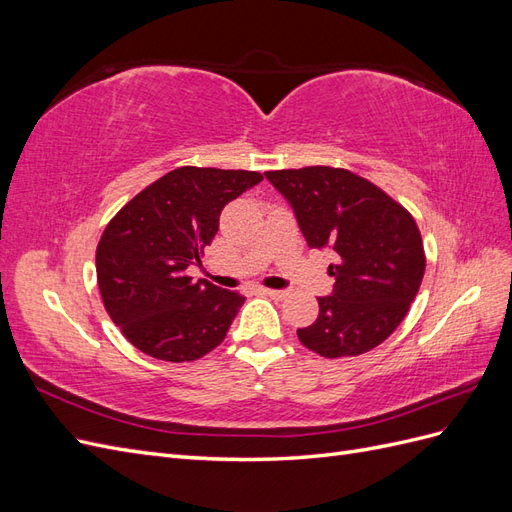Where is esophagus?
I'll return each mask as SVG.
<instances>
[{
	"mask_svg": "<svg viewBox=\"0 0 512 512\" xmlns=\"http://www.w3.org/2000/svg\"><path fill=\"white\" fill-rule=\"evenodd\" d=\"M262 292H265V294H269V297H273V299H277V301H282V299H286V297H288V290H275V288H262Z\"/></svg>",
	"mask_w": 512,
	"mask_h": 512,
	"instance_id": "obj_1",
	"label": "esophagus"
}]
</instances>
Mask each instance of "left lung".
Masks as SVG:
<instances>
[{
	"instance_id": "1",
	"label": "left lung",
	"mask_w": 512,
	"mask_h": 512,
	"mask_svg": "<svg viewBox=\"0 0 512 512\" xmlns=\"http://www.w3.org/2000/svg\"><path fill=\"white\" fill-rule=\"evenodd\" d=\"M267 179L292 205L309 247H331L337 262L331 297H320L301 344L339 359L374 350L389 337L421 288L425 250L406 207L346 168L269 170Z\"/></svg>"
}]
</instances>
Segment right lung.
<instances>
[{"instance_id":"right-lung-1","label":"right lung","mask_w":512,"mask_h":512,"mask_svg":"<svg viewBox=\"0 0 512 512\" xmlns=\"http://www.w3.org/2000/svg\"><path fill=\"white\" fill-rule=\"evenodd\" d=\"M262 181L256 170L181 166L153 181L106 224L96 273L123 337L153 359L196 361L218 348L245 297L192 282L222 209Z\"/></svg>"}]
</instances>
